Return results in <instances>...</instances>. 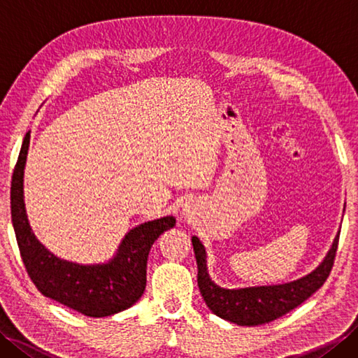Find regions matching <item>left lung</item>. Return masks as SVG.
Wrapping results in <instances>:
<instances>
[{
  "label": "left lung",
  "mask_w": 358,
  "mask_h": 358,
  "mask_svg": "<svg viewBox=\"0 0 358 358\" xmlns=\"http://www.w3.org/2000/svg\"><path fill=\"white\" fill-rule=\"evenodd\" d=\"M338 237L332 243L322 264L308 275L291 283L255 286L243 289H224L210 280L206 268V250L199 237H192V246L199 268V289L208 308L215 315L240 326H258L277 320L289 310L300 306L323 286L336 260Z\"/></svg>",
  "instance_id": "1"
}]
</instances>
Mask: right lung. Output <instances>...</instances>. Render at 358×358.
I'll return each instance as SVG.
<instances>
[{
  "mask_svg": "<svg viewBox=\"0 0 358 358\" xmlns=\"http://www.w3.org/2000/svg\"><path fill=\"white\" fill-rule=\"evenodd\" d=\"M30 132L15 164L10 187V214L20 254L30 280L43 295L87 317H108L135 305L146 287L149 250L164 231L175 226L173 217L143 223L126 234L115 257L103 264H78L49 252L29 224L22 177Z\"/></svg>",
  "mask_w": 358,
  "mask_h": 358,
  "instance_id": "add662e5",
  "label": "right lung"
}]
</instances>
